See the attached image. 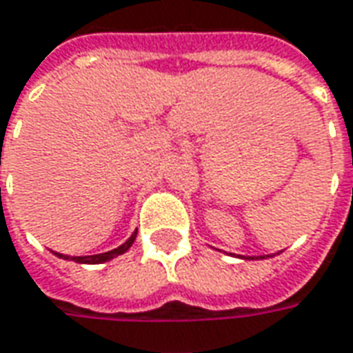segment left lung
Returning a JSON list of instances; mask_svg holds the SVG:
<instances>
[{"label": "left lung", "mask_w": 353, "mask_h": 353, "mask_svg": "<svg viewBox=\"0 0 353 353\" xmlns=\"http://www.w3.org/2000/svg\"><path fill=\"white\" fill-rule=\"evenodd\" d=\"M243 259H265V257H243Z\"/></svg>", "instance_id": "obj_1"}]
</instances>
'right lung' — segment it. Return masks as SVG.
I'll return each instance as SVG.
<instances>
[{
  "instance_id": "1",
  "label": "right lung",
  "mask_w": 353,
  "mask_h": 353,
  "mask_svg": "<svg viewBox=\"0 0 353 353\" xmlns=\"http://www.w3.org/2000/svg\"><path fill=\"white\" fill-rule=\"evenodd\" d=\"M137 232L133 236L127 239L123 245H119L117 249H112V251H108V253H100V255H88V257H69V255H61V253H56L59 259H69V261H75V263H85V265H100V263H106L110 259L117 257V255H121V253H125L129 247L133 245V241H135Z\"/></svg>"
}]
</instances>
